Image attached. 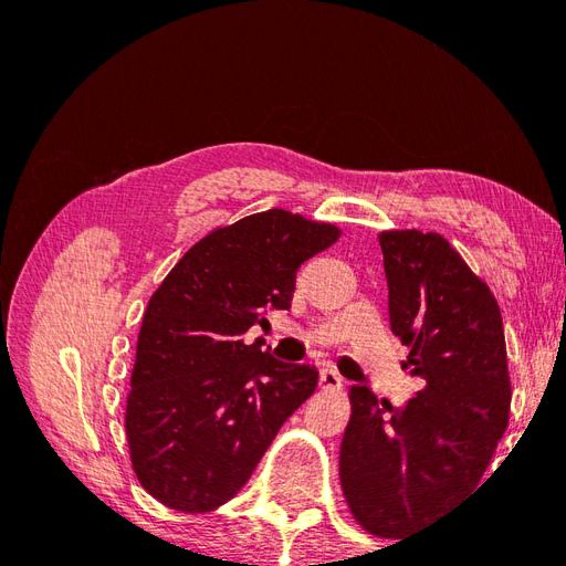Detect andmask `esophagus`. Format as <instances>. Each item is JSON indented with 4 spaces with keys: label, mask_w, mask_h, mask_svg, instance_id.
I'll use <instances>...</instances> for the list:
<instances>
[{
    "label": "esophagus",
    "mask_w": 566,
    "mask_h": 566,
    "mask_svg": "<svg viewBox=\"0 0 566 566\" xmlns=\"http://www.w3.org/2000/svg\"><path fill=\"white\" fill-rule=\"evenodd\" d=\"M342 375L337 373V370H333V368H323L321 370V387H325V389H342Z\"/></svg>",
    "instance_id": "esophagus-1"
}]
</instances>
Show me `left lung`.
<instances>
[{"instance_id": "obj_1", "label": "left lung", "mask_w": 566, "mask_h": 566, "mask_svg": "<svg viewBox=\"0 0 566 566\" xmlns=\"http://www.w3.org/2000/svg\"><path fill=\"white\" fill-rule=\"evenodd\" d=\"M391 333L424 387L391 406L349 389L339 482L368 534L401 538L472 493L510 418L501 310L439 233H380ZM476 493V491H474Z\"/></svg>"}]
</instances>
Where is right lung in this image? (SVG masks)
Segmentation results:
<instances>
[{
    "label": "right lung",
    "instance_id": "1",
    "mask_svg": "<svg viewBox=\"0 0 566 566\" xmlns=\"http://www.w3.org/2000/svg\"><path fill=\"white\" fill-rule=\"evenodd\" d=\"M337 227L285 210L250 214L188 250L153 293L136 342L125 430L132 468L163 505L210 512L245 486L318 370L245 345L290 310L295 273Z\"/></svg>",
    "mask_w": 566,
    "mask_h": 566
}]
</instances>
